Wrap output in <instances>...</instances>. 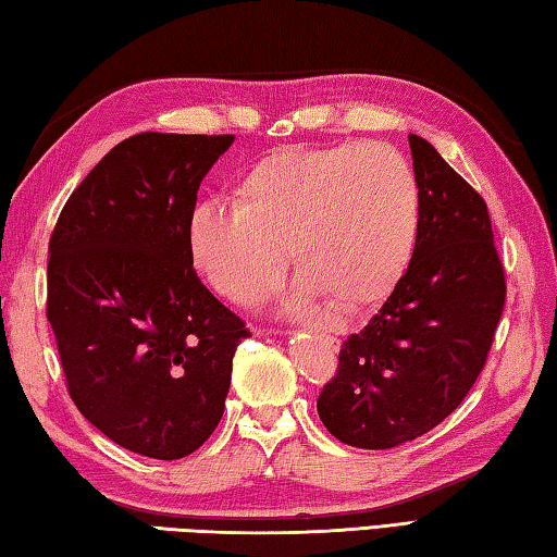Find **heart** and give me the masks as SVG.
<instances>
[{
  "instance_id": "1",
  "label": "heart",
  "mask_w": 557,
  "mask_h": 557,
  "mask_svg": "<svg viewBox=\"0 0 557 557\" xmlns=\"http://www.w3.org/2000/svg\"><path fill=\"white\" fill-rule=\"evenodd\" d=\"M422 203L412 166L381 143L283 148L251 170L239 203L206 198L188 215V251L233 302H255L300 269L293 306L318 296L344 312L385 300L412 264Z\"/></svg>"
}]
</instances>
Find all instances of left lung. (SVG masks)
Wrapping results in <instances>:
<instances>
[{
  "label": "left lung",
  "instance_id": "8db88e82",
  "mask_svg": "<svg viewBox=\"0 0 557 557\" xmlns=\"http://www.w3.org/2000/svg\"><path fill=\"white\" fill-rule=\"evenodd\" d=\"M422 203L417 249L391 298L339 351L318 414L356 448L426 434L463 403L505 308V269L487 206L419 135H409Z\"/></svg>",
  "mask_w": 557,
  "mask_h": 557
}]
</instances>
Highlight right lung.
Wrapping results in <instances>:
<instances>
[{
	"label": "right lung",
	"instance_id": "add662e5",
	"mask_svg": "<svg viewBox=\"0 0 557 557\" xmlns=\"http://www.w3.org/2000/svg\"><path fill=\"white\" fill-rule=\"evenodd\" d=\"M235 135L140 133L87 174L48 247V320L79 412L133 454H194L249 337L194 271L188 215Z\"/></svg>",
	"mask_w": 557,
	"mask_h": 557
}]
</instances>
